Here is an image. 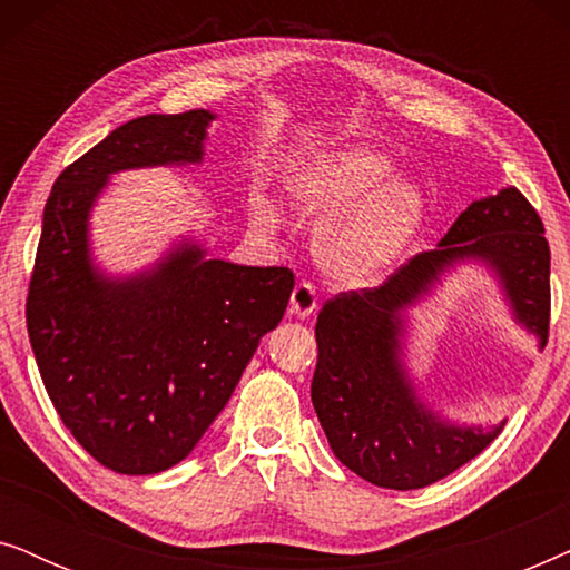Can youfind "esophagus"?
<instances>
[{"label":"esophagus","mask_w":570,"mask_h":570,"mask_svg":"<svg viewBox=\"0 0 570 570\" xmlns=\"http://www.w3.org/2000/svg\"><path fill=\"white\" fill-rule=\"evenodd\" d=\"M316 306H318L316 287L311 285V283H306V279H303V283L295 285V291L291 295V308H287V314L298 316V318H306V316L314 314Z\"/></svg>","instance_id":"1"}]
</instances>
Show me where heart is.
Instances as JSON below:
<instances>
[{
    "instance_id": "1",
    "label": "heart",
    "mask_w": 570,
    "mask_h": 570,
    "mask_svg": "<svg viewBox=\"0 0 570 570\" xmlns=\"http://www.w3.org/2000/svg\"><path fill=\"white\" fill-rule=\"evenodd\" d=\"M301 215L324 220L316 256L330 275L353 285L389 275L423 236L428 199L417 184L394 176V160L373 147L350 145L324 153L291 178ZM264 220L275 213L262 209Z\"/></svg>"
}]
</instances>
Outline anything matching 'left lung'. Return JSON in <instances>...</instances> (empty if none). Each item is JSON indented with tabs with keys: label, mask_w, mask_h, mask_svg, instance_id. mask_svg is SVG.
Listing matches in <instances>:
<instances>
[{
	"label": "left lung",
	"mask_w": 570,
	"mask_h": 570,
	"mask_svg": "<svg viewBox=\"0 0 570 570\" xmlns=\"http://www.w3.org/2000/svg\"><path fill=\"white\" fill-rule=\"evenodd\" d=\"M498 272L513 314L544 347L550 334V246L537 209L519 189L472 202L439 248L412 256L379 287L347 291L316 318L311 402L347 470L379 488L415 490L446 478L498 439L503 423L456 428L417 402L400 357V311L459 259Z\"/></svg>",
	"instance_id": "left-lung-1"
}]
</instances>
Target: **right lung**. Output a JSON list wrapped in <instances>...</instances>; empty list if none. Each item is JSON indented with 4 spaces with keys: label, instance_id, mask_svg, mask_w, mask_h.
I'll return each instance as SVG.
<instances>
[{
    "label": "right lung",
    "instance_id": "right-lung-1",
    "mask_svg": "<svg viewBox=\"0 0 570 570\" xmlns=\"http://www.w3.org/2000/svg\"><path fill=\"white\" fill-rule=\"evenodd\" d=\"M213 114L139 116L61 170L43 209L26 322L43 386L77 443L119 474L189 456L291 301L287 267L181 246L147 275L106 279L88 213L116 170L199 163Z\"/></svg>",
    "mask_w": 570,
    "mask_h": 570
}]
</instances>
